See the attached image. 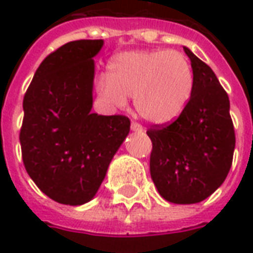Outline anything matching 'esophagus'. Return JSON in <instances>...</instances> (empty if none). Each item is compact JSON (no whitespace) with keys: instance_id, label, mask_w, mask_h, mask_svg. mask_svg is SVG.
I'll return each mask as SVG.
<instances>
[{"instance_id":"esophagus-1","label":"esophagus","mask_w":253,"mask_h":253,"mask_svg":"<svg viewBox=\"0 0 253 253\" xmlns=\"http://www.w3.org/2000/svg\"><path fill=\"white\" fill-rule=\"evenodd\" d=\"M130 129L135 130V132H143V128H142V125H139L138 123H133L130 124Z\"/></svg>"}]
</instances>
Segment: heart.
Instances as JSON below:
<instances>
[{
  "label": "heart",
  "mask_w": 253,
  "mask_h": 253,
  "mask_svg": "<svg viewBox=\"0 0 253 253\" xmlns=\"http://www.w3.org/2000/svg\"><path fill=\"white\" fill-rule=\"evenodd\" d=\"M194 71L182 52L153 48L117 54L96 89L114 107L133 96L138 114L153 125H169L185 111L194 90Z\"/></svg>",
  "instance_id": "obj_1"
}]
</instances>
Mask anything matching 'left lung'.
<instances>
[{
	"label": "left lung",
	"mask_w": 253,
	"mask_h": 253,
	"mask_svg": "<svg viewBox=\"0 0 253 253\" xmlns=\"http://www.w3.org/2000/svg\"><path fill=\"white\" fill-rule=\"evenodd\" d=\"M184 51L194 71L191 100L177 121L147 129L152 179L159 194L177 205L209 198L224 182L235 147L228 94L208 64Z\"/></svg>",
	"instance_id": "left-lung-1"
}]
</instances>
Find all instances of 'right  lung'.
Wrapping results in <instances>:
<instances>
[{
    "mask_svg": "<svg viewBox=\"0 0 253 253\" xmlns=\"http://www.w3.org/2000/svg\"><path fill=\"white\" fill-rule=\"evenodd\" d=\"M103 43L61 45L43 59L23 97L19 140L25 169L43 194L62 205L93 199L129 133L128 117L91 113L93 57Z\"/></svg>",
    "mask_w": 253,
    "mask_h": 253,
    "instance_id": "obj_1",
    "label": "right lung"
}]
</instances>
